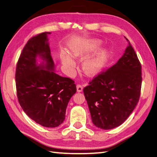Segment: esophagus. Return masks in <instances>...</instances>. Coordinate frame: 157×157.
<instances>
[{"label":"esophagus","instance_id":"obj_1","mask_svg":"<svg viewBox=\"0 0 157 157\" xmlns=\"http://www.w3.org/2000/svg\"><path fill=\"white\" fill-rule=\"evenodd\" d=\"M82 86L81 85H76V89H77V91L78 92H81L82 91Z\"/></svg>","mask_w":157,"mask_h":157}]
</instances>
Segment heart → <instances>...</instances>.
Segmentation results:
<instances>
[{
	"label": "heart",
	"instance_id": "obj_1",
	"mask_svg": "<svg viewBox=\"0 0 157 157\" xmlns=\"http://www.w3.org/2000/svg\"><path fill=\"white\" fill-rule=\"evenodd\" d=\"M100 44L101 43L99 40L93 41L89 44L82 43L74 44L70 46V52L76 57H84L88 53L96 50ZM107 57L108 52L105 50H102L93 58L85 61L83 63V69L89 75L97 74L104 67ZM62 61L63 64L68 68H73L76 66L74 59L66 53H63L62 55Z\"/></svg>",
	"mask_w": 157,
	"mask_h": 157
}]
</instances>
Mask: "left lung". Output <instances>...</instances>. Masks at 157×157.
<instances>
[{
	"instance_id": "8db88e82",
	"label": "left lung",
	"mask_w": 157,
	"mask_h": 157,
	"mask_svg": "<svg viewBox=\"0 0 157 157\" xmlns=\"http://www.w3.org/2000/svg\"><path fill=\"white\" fill-rule=\"evenodd\" d=\"M123 56L110 68L95 75L83 89L92 122L102 129L123 123L138 103L142 87V65L126 37Z\"/></svg>"
}]
</instances>
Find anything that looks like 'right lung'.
<instances>
[{
	"label": "right lung",
	"mask_w": 157,
	"mask_h": 157,
	"mask_svg": "<svg viewBox=\"0 0 157 157\" xmlns=\"http://www.w3.org/2000/svg\"><path fill=\"white\" fill-rule=\"evenodd\" d=\"M48 32L30 38L19 57L15 70L18 101L31 119L46 127H56L65 119L70 98L76 92L75 81L53 71ZM39 55L46 62L36 63Z\"/></svg>",
	"instance_id": "obj_1"
}]
</instances>
